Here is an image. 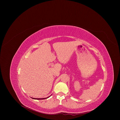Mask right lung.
I'll return each mask as SVG.
<instances>
[{
  "label": "right lung",
  "instance_id": "add662e5",
  "mask_svg": "<svg viewBox=\"0 0 120 120\" xmlns=\"http://www.w3.org/2000/svg\"><path fill=\"white\" fill-rule=\"evenodd\" d=\"M49 97H48V98H33V99H34L40 100V99H46V98H49Z\"/></svg>",
  "mask_w": 120,
  "mask_h": 120
}]
</instances>
